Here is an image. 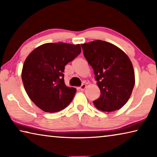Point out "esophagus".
Returning a JSON list of instances; mask_svg holds the SVG:
<instances>
[{
    "label": "esophagus",
    "mask_w": 157,
    "mask_h": 157,
    "mask_svg": "<svg viewBox=\"0 0 157 157\" xmlns=\"http://www.w3.org/2000/svg\"><path fill=\"white\" fill-rule=\"evenodd\" d=\"M86 85L85 84H82L81 86H79L78 89H79V90H80V91H83V90H84L85 88H86Z\"/></svg>",
    "instance_id": "1"
}]
</instances>
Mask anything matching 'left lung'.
Returning <instances> with one entry per match:
<instances>
[{
    "label": "left lung",
    "mask_w": 157,
    "mask_h": 157,
    "mask_svg": "<svg viewBox=\"0 0 157 157\" xmlns=\"http://www.w3.org/2000/svg\"><path fill=\"white\" fill-rule=\"evenodd\" d=\"M81 46L100 90V98L93 102L95 107L107 112L120 109L128 101L135 84L129 58L123 50L105 41L96 40Z\"/></svg>",
    "instance_id": "obj_1"
}]
</instances>
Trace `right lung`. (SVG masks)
Masks as SVG:
<instances>
[{
    "label": "right lung",
    "instance_id": "right-lung-1",
    "mask_svg": "<svg viewBox=\"0 0 157 157\" xmlns=\"http://www.w3.org/2000/svg\"><path fill=\"white\" fill-rule=\"evenodd\" d=\"M80 45L48 43L32 52L23 65L21 78L29 98L46 112H57L73 100L75 88L64 82V69L81 53Z\"/></svg>",
    "mask_w": 157,
    "mask_h": 157
}]
</instances>
